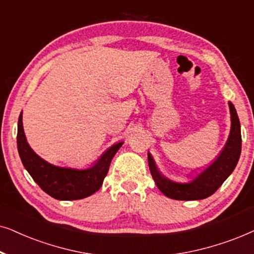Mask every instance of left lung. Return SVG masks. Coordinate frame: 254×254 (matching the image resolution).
Segmentation results:
<instances>
[{"instance_id":"1","label":"left lung","mask_w":254,"mask_h":254,"mask_svg":"<svg viewBox=\"0 0 254 254\" xmlns=\"http://www.w3.org/2000/svg\"><path fill=\"white\" fill-rule=\"evenodd\" d=\"M229 107L230 114H231V130H230L228 141L217 159L202 173L198 174L194 180L187 184H179V182H174L165 178L158 170L152 155L147 153L148 167H150L152 178L162 194L173 200H203L214 194L232 173L241 157L242 134L241 123H239L235 106L229 102Z\"/></svg>"}]
</instances>
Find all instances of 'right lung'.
I'll list each match as a JSON object with an SVG mask.
<instances>
[{"instance_id":"add662e5","label":"right lung","mask_w":254,"mask_h":254,"mask_svg":"<svg viewBox=\"0 0 254 254\" xmlns=\"http://www.w3.org/2000/svg\"><path fill=\"white\" fill-rule=\"evenodd\" d=\"M122 145L123 141L108 148L99 160L87 170L54 166L40 158L30 147L23 129L22 113L18 118L17 148L23 165L37 185L57 200H80L99 190L109 171L110 162Z\"/></svg>"}]
</instances>
